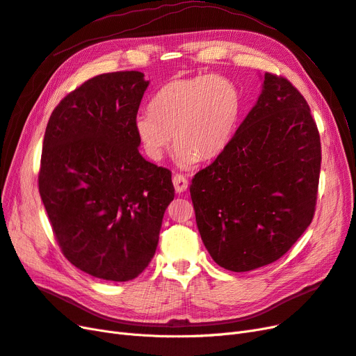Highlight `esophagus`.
Here are the masks:
<instances>
[{"instance_id":"obj_1","label":"esophagus","mask_w":356,"mask_h":356,"mask_svg":"<svg viewBox=\"0 0 356 356\" xmlns=\"http://www.w3.org/2000/svg\"><path fill=\"white\" fill-rule=\"evenodd\" d=\"M172 184H175L176 192H179V194L188 189V179L184 175H179V172H176V175L172 176Z\"/></svg>"}]
</instances>
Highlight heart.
Segmentation results:
<instances>
[{
  "label": "heart",
  "instance_id": "b5f03b06",
  "mask_svg": "<svg viewBox=\"0 0 356 356\" xmlns=\"http://www.w3.org/2000/svg\"><path fill=\"white\" fill-rule=\"evenodd\" d=\"M136 119V133L152 159H161L171 143L177 159L218 156L234 136L243 113V95L229 79L211 74L175 79L162 86L149 107Z\"/></svg>",
  "mask_w": 356,
  "mask_h": 356
}]
</instances>
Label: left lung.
<instances>
[{"mask_svg":"<svg viewBox=\"0 0 356 356\" xmlns=\"http://www.w3.org/2000/svg\"><path fill=\"white\" fill-rule=\"evenodd\" d=\"M321 159L307 101L288 79L266 73L228 146L192 177L197 227L213 261L240 273L285 255L316 210Z\"/></svg>","mask_w":356,"mask_h":356,"instance_id":"obj_1","label":"left lung"}]
</instances>
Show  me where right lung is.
I'll list each match as a JSON object with an SVG mask.
<instances>
[{
    "mask_svg": "<svg viewBox=\"0 0 356 356\" xmlns=\"http://www.w3.org/2000/svg\"><path fill=\"white\" fill-rule=\"evenodd\" d=\"M147 85L140 71L89 79L59 101L46 127L40 197L60 252L98 279L143 273L175 198L171 171L138 152L136 119Z\"/></svg>",
    "mask_w": 356,
    "mask_h": 356,
    "instance_id": "obj_1",
    "label": "right lung"
}]
</instances>
